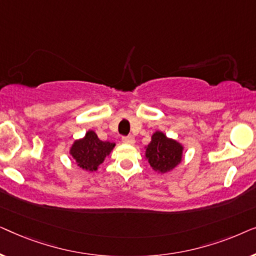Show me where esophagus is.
Listing matches in <instances>:
<instances>
[{"label": "esophagus", "mask_w": 256, "mask_h": 256, "mask_svg": "<svg viewBox=\"0 0 256 256\" xmlns=\"http://www.w3.org/2000/svg\"><path fill=\"white\" fill-rule=\"evenodd\" d=\"M122 142L126 143V144H134L135 138H134V136H127V138H122Z\"/></svg>", "instance_id": "obj_1"}]
</instances>
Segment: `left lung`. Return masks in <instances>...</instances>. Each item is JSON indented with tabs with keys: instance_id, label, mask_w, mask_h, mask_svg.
Wrapping results in <instances>:
<instances>
[{
	"instance_id": "left-lung-1",
	"label": "left lung",
	"mask_w": 256,
	"mask_h": 256,
	"mask_svg": "<svg viewBox=\"0 0 256 256\" xmlns=\"http://www.w3.org/2000/svg\"><path fill=\"white\" fill-rule=\"evenodd\" d=\"M144 149V158L148 160L150 166L160 174L176 169L184 157V146L177 140L168 138L160 130L154 132L152 141Z\"/></svg>"
}]
</instances>
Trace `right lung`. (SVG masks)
Here are the masks:
<instances>
[{
  "label": "right lung",
  "instance_id": "obj_1",
  "mask_svg": "<svg viewBox=\"0 0 256 256\" xmlns=\"http://www.w3.org/2000/svg\"><path fill=\"white\" fill-rule=\"evenodd\" d=\"M114 146L115 143L101 141L96 132L90 129L86 132L84 138L74 140L70 148V155L72 156L79 168L93 172L99 169L106 157L110 156Z\"/></svg>",
  "mask_w": 256,
  "mask_h": 256
}]
</instances>
